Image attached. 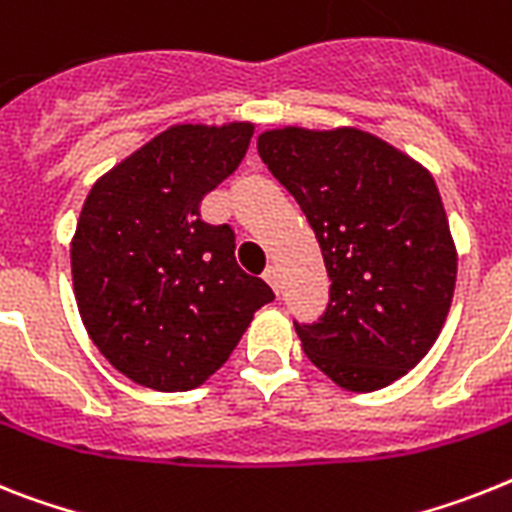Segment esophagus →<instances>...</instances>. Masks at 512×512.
<instances>
[{
	"label": "esophagus",
	"instance_id": "obj_1",
	"mask_svg": "<svg viewBox=\"0 0 512 512\" xmlns=\"http://www.w3.org/2000/svg\"><path fill=\"white\" fill-rule=\"evenodd\" d=\"M264 280L269 282V285H272V290L274 293H280V287H282V280H280V269H277V266L274 264H269L264 269Z\"/></svg>",
	"mask_w": 512,
	"mask_h": 512
}]
</instances>
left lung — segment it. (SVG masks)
Here are the masks:
<instances>
[{
	"label": "left lung",
	"mask_w": 512,
	"mask_h": 512,
	"mask_svg": "<svg viewBox=\"0 0 512 512\" xmlns=\"http://www.w3.org/2000/svg\"><path fill=\"white\" fill-rule=\"evenodd\" d=\"M256 146L301 204L332 280L319 322H295L306 356L350 392L405 377L442 332L458 274L434 177L358 128H277Z\"/></svg>",
	"instance_id": "1"
}]
</instances>
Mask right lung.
I'll return each mask as SVG.
<instances>
[{"mask_svg":"<svg viewBox=\"0 0 512 512\" xmlns=\"http://www.w3.org/2000/svg\"><path fill=\"white\" fill-rule=\"evenodd\" d=\"M251 135V122L172 125L88 193L70 246L75 301L101 356L135 384H204L274 301L235 261L232 227L201 219V201L238 170Z\"/></svg>","mask_w":512,"mask_h":512,"instance_id":"add662e5","label":"right lung"}]
</instances>
